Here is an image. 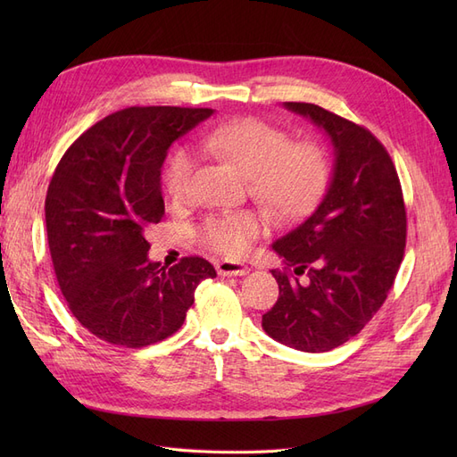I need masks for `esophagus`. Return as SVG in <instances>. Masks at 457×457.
Returning a JSON list of instances; mask_svg holds the SVG:
<instances>
[{"mask_svg": "<svg viewBox=\"0 0 457 457\" xmlns=\"http://www.w3.org/2000/svg\"><path fill=\"white\" fill-rule=\"evenodd\" d=\"M217 272L220 276H244L250 272V267L244 265V262H238V261H219Z\"/></svg>", "mask_w": 457, "mask_h": 457, "instance_id": "1", "label": "esophagus"}]
</instances>
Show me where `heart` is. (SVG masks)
<instances>
[{
  "instance_id": "b5f03b06",
  "label": "heart",
  "mask_w": 457,
  "mask_h": 457,
  "mask_svg": "<svg viewBox=\"0 0 457 457\" xmlns=\"http://www.w3.org/2000/svg\"><path fill=\"white\" fill-rule=\"evenodd\" d=\"M202 146L252 175L255 195L284 217L309 212L328 181L324 150L314 143H292L289 135L257 118H237L204 131ZM196 154L177 148L163 171V185L173 200L190 192ZM262 232V219L250 212H225L207 217L200 240L230 257L244 255Z\"/></svg>"
}]
</instances>
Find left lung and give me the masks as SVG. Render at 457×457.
Returning <instances> with one entry per match:
<instances>
[{
    "label": "left lung",
    "instance_id": "1",
    "mask_svg": "<svg viewBox=\"0 0 457 457\" xmlns=\"http://www.w3.org/2000/svg\"><path fill=\"white\" fill-rule=\"evenodd\" d=\"M334 146L322 202L272 244L278 301L262 329L287 347L326 353L354 337L379 311L404 257L406 210L389 152L368 129L311 103H284ZM303 276V280L298 278Z\"/></svg>",
    "mask_w": 457,
    "mask_h": 457
}]
</instances>
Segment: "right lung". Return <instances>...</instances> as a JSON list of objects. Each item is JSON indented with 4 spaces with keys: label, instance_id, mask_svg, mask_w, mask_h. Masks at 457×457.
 Instances as JSON below:
<instances>
[{
    "label": "right lung",
    "instance_id": "add662e5",
    "mask_svg": "<svg viewBox=\"0 0 457 457\" xmlns=\"http://www.w3.org/2000/svg\"><path fill=\"white\" fill-rule=\"evenodd\" d=\"M212 108L131 106L96 121L64 152L47 188L46 225L61 292L78 322L128 349L183 326L212 262L148 259L146 230L163 217L162 165Z\"/></svg>",
    "mask_w": 457,
    "mask_h": 457
}]
</instances>
